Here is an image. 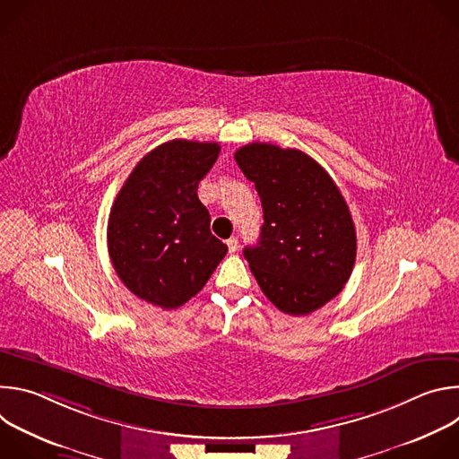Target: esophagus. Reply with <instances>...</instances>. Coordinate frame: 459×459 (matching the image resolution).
<instances>
[{
	"instance_id": "esophagus-1",
	"label": "esophagus",
	"mask_w": 459,
	"mask_h": 459,
	"mask_svg": "<svg viewBox=\"0 0 459 459\" xmlns=\"http://www.w3.org/2000/svg\"><path fill=\"white\" fill-rule=\"evenodd\" d=\"M227 247H229V252H236V250L239 248L238 238H229V239H227Z\"/></svg>"
}]
</instances>
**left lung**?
<instances>
[{
    "label": "left lung",
    "mask_w": 459,
    "mask_h": 459,
    "mask_svg": "<svg viewBox=\"0 0 459 459\" xmlns=\"http://www.w3.org/2000/svg\"><path fill=\"white\" fill-rule=\"evenodd\" d=\"M234 158L264 207L259 241L243 250L257 285L285 314L314 312L342 292L354 269L347 202L329 172L298 149L255 142Z\"/></svg>",
    "instance_id": "8db88e82"
}]
</instances>
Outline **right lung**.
<instances>
[{
	"instance_id": "right-lung-1",
	"label": "right lung",
	"mask_w": 459,
	"mask_h": 459,
	"mask_svg": "<svg viewBox=\"0 0 459 459\" xmlns=\"http://www.w3.org/2000/svg\"><path fill=\"white\" fill-rule=\"evenodd\" d=\"M220 149L167 142L142 158L116 195L107 227L108 255L123 285L147 303L181 307L205 287L227 254L198 198V183Z\"/></svg>"
}]
</instances>
